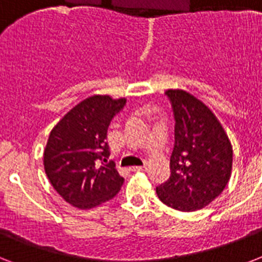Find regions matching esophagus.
Wrapping results in <instances>:
<instances>
[{
	"label": "esophagus",
	"mask_w": 262,
	"mask_h": 262,
	"mask_svg": "<svg viewBox=\"0 0 262 262\" xmlns=\"http://www.w3.org/2000/svg\"><path fill=\"white\" fill-rule=\"evenodd\" d=\"M130 170H132V171H135V172L145 171V170H147V167H145V166H135V167H132Z\"/></svg>",
	"instance_id": "34e87169"
}]
</instances>
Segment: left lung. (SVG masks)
<instances>
[{"mask_svg":"<svg viewBox=\"0 0 262 262\" xmlns=\"http://www.w3.org/2000/svg\"><path fill=\"white\" fill-rule=\"evenodd\" d=\"M175 117L170 178L156 187L163 204L182 212L207 207L226 189L232 171V145L216 115L183 90L166 91Z\"/></svg>","mask_w":262,"mask_h":262,"instance_id":"obj_1","label":"left lung"}]
</instances>
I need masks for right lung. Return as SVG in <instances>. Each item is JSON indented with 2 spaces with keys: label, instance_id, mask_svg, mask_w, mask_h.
<instances>
[{
  "label": "right lung",
  "instance_id": "obj_1",
  "mask_svg": "<svg viewBox=\"0 0 262 262\" xmlns=\"http://www.w3.org/2000/svg\"><path fill=\"white\" fill-rule=\"evenodd\" d=\"M126 99L92 95L68 111L50 132L43 166L55 191L79 209L114 199L123 183L108 158L107 127Z\"/></svg>",
  "mask_w": 262,
  "mask_h": 262
}]
</instances>
